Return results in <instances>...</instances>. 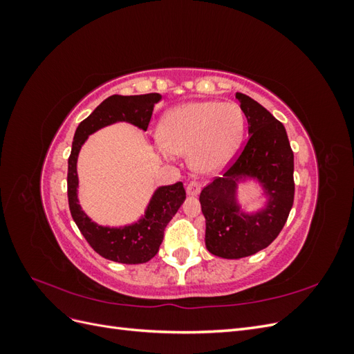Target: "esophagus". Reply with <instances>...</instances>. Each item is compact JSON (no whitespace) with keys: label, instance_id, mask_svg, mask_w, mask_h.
I'll return each mask as SVG.
<instances>
[{"label":"esophagus","instance_id":"34e87169","mask_svg":"<svg viewBox=\"0 0 354 354\" xmlns=\"http://www.w3.org/2000/svg\"><path fill=\"white\" fill-rule=\"evenodd\" d=\"M186 192H187V195H190V196H196L201 192L199 181H190V183L186 187Z\"/></svg>","mask_w":354,"mask_h":354}]
</instances>
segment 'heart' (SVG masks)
<instances>
[{
	"label": "heart",
	"mask_w": 354,
	"mask_h": 354,
	"mask_svg": "<svg viewBox=\"0 0 354 354\" xmlns=\"http://www.w3.org/2000/svg\"><path fill=\"white\" fill-rule=\"evenodd\" d=\"M245 116L232 102H190L171 109L160 121V156L189 155L196 173L209 174L226 165L243 138Z\"/></svg>",
	"instance_id": "heart-1"
}]
</instances>
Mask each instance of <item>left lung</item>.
Returning a JSON list of instances; mask_svg holds the SVG:
<instances>
[{
    "label": "left lung",
    "instance_id": "left-lung-1",
    "mask_svg": "<svg viewBox=\"0 0 354 354\" xmlns=\"http://www.w3.org/2000/svg\"><path fill=\"white\" fill-rule=\"evenodd\" d=\"M248 121V140L223 177L201 192L207 221V250L221 259H242L267 248L281 233L294 203V152L282 122L250 95L236 93ZM257 178L268 196L266 207L243 213L236 199L237 181Z\"/></svg>",
    "mask_w": 354,
    "mask_h": 354
}]
</instances>
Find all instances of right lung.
Listing matches in <instances>:
<instances>
[{"mask_svg":"<svg viewBox=\"0 0 354 354\" xmlns=\"http://www.w3.org/2000/svg\"><path fill=\"white\" fill-rule=\"evenodd\" d=\"M159 100L160 94L158 93L140 95L113 94L85 118L73 136L72 151L68 159V199L72 218L91 248L104 259L116 263L142 264L153 259L162 243L167 224L186 199V190L181 181L158 187L149 202L145 217L137 223L124 227L99 226L88 218L78 203V155L88 136L106 125L124 121L146 131L155 104Z\"/></svg>","mask_w":354,"mask_h":354,"instance_id":"obj_1","label":"right lung"}]
</instances>
